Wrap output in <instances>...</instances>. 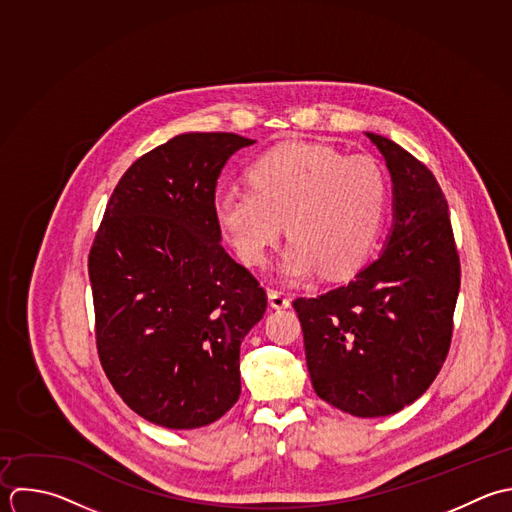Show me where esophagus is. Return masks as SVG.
Wrapping results in <instances>:
<instances>
[{"mask_svg": "<svg viewBox=\"0 0 512 512\" xmlns=\"http://www.w3.org/2000/svg\"><path fill=\"white\" fill-rule=\"evenodd\" d=\"M269 303L273 309H287L291 305V299L287 293L277 291V289H269Z\"/></svg>", "mask_w": 512, "mask_h": 512, "instance_id": "34e87169", "label": "esophagus"}]
</instances>
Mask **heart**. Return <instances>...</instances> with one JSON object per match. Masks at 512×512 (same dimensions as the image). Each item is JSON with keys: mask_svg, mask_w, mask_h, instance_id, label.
<instances>
[{"mask_svg": "<svg viewBox=\"0 0 512 512\" xmlns=\"http://www.w3.org/2000/svg\"><path fill=\"white\" fill-rule=\"evenodd\" d=\"M249 189L215 197V219L239 259L263 267L281 241H293L283 273L303 279L317 269L345 277L359 269L375 243L385 209L387 177L367 155H343L321 143H285L247 169Z\"/></svg>", "mask_w": 512, "mask_h": 512, "instance_id": "obj_1", "label": "heart"}]
</instances>
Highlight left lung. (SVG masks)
<instances>
[{"mask_svg": "<svg viewBox=\"0 0 512 512\" xmlns=\"http://www.w3.org/2000/svg\"><path fill=\"white\" fill-rule=\"evenodd\" d=\"M367 137L393 179L389 241L353 281L299 297L293 307L315 393L343 413L373 419L415 403L439 375L451 349L461 261L431 169L391 139Z\"/></svg>", "mask_w": 512, "mask_h": 512, "instance_id": "left-lung-1", "label": "left lung"}]
</instances>
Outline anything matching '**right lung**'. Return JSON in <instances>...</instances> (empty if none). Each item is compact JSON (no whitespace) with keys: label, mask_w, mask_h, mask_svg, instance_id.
Listing matches in <instances>:
<instances>
[{"label":"right lung","mask_w":512,"mask_h":512,"mask_svg":"<svg viewBox=\"0 0 512 512\" xmlns=\"http://www.w3.org/2000/svg\"><path fill=\"white\" fill-rule=\"evenodd\" d=\"M251 143L183 133L141 155L89 251L101 367L131 411L165 429L205 427L237 403L241 341L267 309L213 211L223 165Z\"/></svg>","instance_id":"right-lung-1"}]
</instances>
